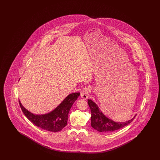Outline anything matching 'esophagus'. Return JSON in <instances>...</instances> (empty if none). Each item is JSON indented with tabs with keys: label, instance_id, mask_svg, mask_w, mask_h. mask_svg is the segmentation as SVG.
I'll use <instances>...</instances> for the list:
<instances>
[{
	"label": "esophagus",
	"instance_id": "1",
	"mask_svg": "<svg viewBox=\"0 0 160 160\" xmlns=\"http://www.w3.org/2000/svg\"><path fill=\"white\" fill-rule=\"evenodd\" d=\"M90 92V88L89 87H85L83 88V90L81 92V95L82 98L86 99L88 98L89 96V93Z\"/></svg>",
	"mask_w": 160,
	"mask_h": 160
}]
</instances>
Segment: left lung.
<instances>
[{"label":"left lung","mask_w":160,"mask_h":160,"mask_svg":"<svg viewBox=\"0 0 160 160\" xmlns=\"http://www.w3.org/2000/svg\"><path fill=\"white\" fill-rule=\"evenodd\" d=\"M88 105L91 110V125L94 129L100 132L110 133L115 132L128 125L132 122L136 116L132 119L124 122H116L106 117L99 109L98 106L91 99L88 100Z\"/></svg>","instance_id":"left-lung-1"}]
</instances>
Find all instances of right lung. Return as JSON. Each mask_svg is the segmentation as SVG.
I'll return each mask as SVG.
<instances>
[{
	"mask_svg": "<svg viewBox=\"0 0 160 160\" xmlns=\"http://www.w3.org/2000/svg\"><path fill=\"white\" fill-rule=\"evenodd\" d=\"M79 95V92L69 94L53 111L43 115H35L19 102L25 116L35 126L49 132H57L66 126L69 111Z\"/></svg>",
	"mask_w": 160,
	"mask_h": 160,
	"instance_id": "add662e5",
	"label": "right lung"
}]
</instances>
